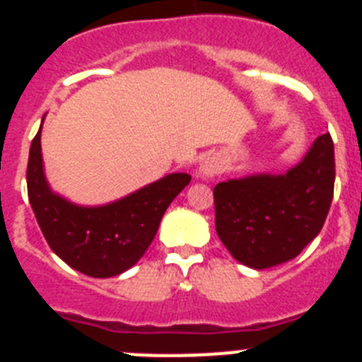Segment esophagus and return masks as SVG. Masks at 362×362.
<instances>
[{"mask_svg": "<svg viewBox=\"0 0 362 362\" xmlns=\"http://www.w3.org/2000/svg\"><path fill=\"white\" fill-rule=\"evenodd\" d=\"M199 172L201 175H204V177H212V175H217L223 172V166H221V163L217 161L216 158H206L203 163H201Z\"/></svg>", "mask_w": 362, "mask_h": 362, "instance_id": "obj_1", "label": "esophagus"}]
</instances>
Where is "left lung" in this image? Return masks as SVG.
<instances>
[{
  "label": "left lung",
  "instance_id": "8db88e82",
  "mask_svg": "<svg viewBox=\"0 0 362 362\" xmlns=\"http://www.w3.org/2000/svg\"><path fill=\"white\" fill-rule=\"evenodd\" d=\"M334 183V141L322 134L284 175H250L216 185L217 235L246 267L263 270L290 261L321 232Z\"/></svg>",
  "mask_w": 362,
  "mask_h": 362
}]
</instances>
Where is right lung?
Listing matches in <instances>:
<instances>
[{"label": "right lung", "instance_id": "add662e5", "mask_svg": "<svg viewBox=\"0 0 362 362\" xmlns=\"http://www.w3.org/2000/svg\"><path fill=\"white\" fill-rule=\"evenodd\" d=\"M41 129L32 139L27 165L28 201L54 254L88 277H112L143 257L161 217L188 174H170L123 199L98 209H83L52 194L45 181Z\"/></svg>", "mask_w": 362, "mask_h": 362}]
</instances>
